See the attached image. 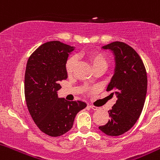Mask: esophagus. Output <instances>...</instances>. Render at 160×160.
Returning <instances> with one entry per match:
<instances>
[{
	"instance_id": "34e87169",
	"label": "esophagus",
	"mask_w": 160,
	"mask_h": 160,
	"mask_svg": "<svg viewBox=\"0 0 160 160\" xmlns=\"http://www.w3.org/2000/svg\"><path fill=\"white\" fill-rule=\"evenodd\" d=\"M89 107L91 109H93V110H94V111H97V110H98V109H99L98 107H95V106H93V105H90L89 106Z\"/></svg>"
}]
</instances>
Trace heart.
<instances>
[{
	"instance_id": "1",
	"label": "heart",
	"mask_w": 160,
	"mask_h": 160,
	"mask_svg": "<svg viewBox=\"0 0 160 160\" xmlns=\"http://www.w3.org/2000/svg\"><path fill=\"white\" fill-rule=\"evenodd\" d=\"M88 58L90 61V64L92 65V67L94 69L98 67V66H107V60H106L105 56L100 52L93 51L88 53ZM77 62V58L76 56H71L67 59L66 62V71L68 74L73 72V68L75 66Z\"/></svg>"
}]
</instances>
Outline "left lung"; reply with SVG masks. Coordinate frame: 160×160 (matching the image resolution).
Masks as SVG:
<instances>
[{"label":"left lung","instance_id":"1","mask_svg":"<svg viewBox=\"0 0 160 160\" xmlns=\"http://www.w3.org/2000/svg\"><path fill=\"white\" fill-rule=\"evenodd\" d=\"M115 56L114 74L107 87L112 90L116 102L108 111L111 118L99 130L111 136H118L129 131L140 116L146 99L148 76L142 59L128 44L114 42L102 46Z\"/></svg>","mask_w":160,"mask_h":160}]
</instances>
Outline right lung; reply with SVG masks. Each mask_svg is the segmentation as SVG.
Masks as SVG:
<instances>
[{"label":"right lung","instance_id":"add662e5","mask_svg":"<svg viewBox=\"0 0 160 160\" xmlns=\"http://www.w3.org/2000/svg\"><path fill=\"white\" fill-rule=\"evenodd\" d=\"M73 46L53 41L42 44L29 58L25 73L28 110L38 128L52 137L64 135L73 127L76 114L87 107L82 101L59 98L60 82L67 78L66 62Z\"/></svg>","mask_w":160,"mask_h":160}]
</instances>
